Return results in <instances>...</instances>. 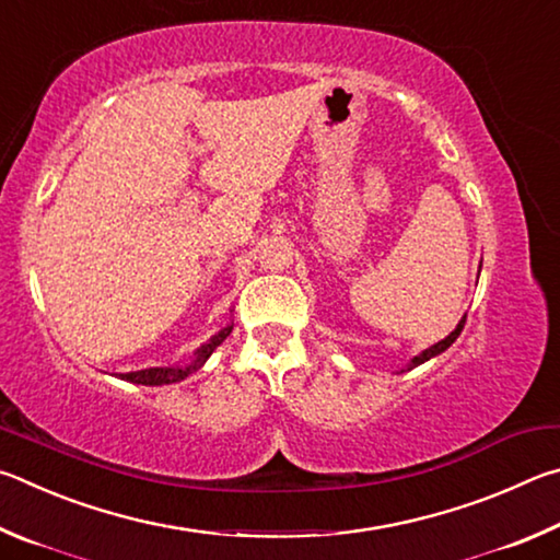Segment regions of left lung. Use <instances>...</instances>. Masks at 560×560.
Wrapping results in <instances>:
<instances>
[{"label":"left lung","instance_id":"1","mask_svg":"<svg viewBox=\"0 0 560 560\" xmlns=\"http://www.w3.org/2000/svg\"><path fill=\"white\" fill-rule=\"evenodd\" d=\"M465 319L467 317H463V322H459V325H457V329L453 331V335H450V337H445L443 341H438V345H433V347H430V349H425L423 351V354H420V357H416L413 361H410V364H408V369H416V366H420V364H423V361H428V359H433V357H438L440 354V351H445L450 345H453V341L459 337V331H463V327H465Z\"/></svg>","mask_w":560,"mask_h":560}]
</instances>
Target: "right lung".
Returning <instances> with one entry per match:
<instances>
[{
    "mask_svg": "<svg viewBox=\"0 0 560 560\" xmlns=\"http://www.w3.org/2000/svg\"><path fill=\"white\" fill-rule=\"evenodd\" d=\"M233 327L221 329L219 335L211 337L206 345L196 351L194 361L186 366H154V369H142V371H130V374H122L125 381H132V384H142V386H162V384H176V381H184L186 376H191L194 371H199L203 366V361L213 354V349L221 345V341L231 335Z\"/></svg>",
    "mask_w": 560,
    "mask_h": 560,
    "instance_id": "add662e5",
    "label": "right lung"
}]
</instances>
